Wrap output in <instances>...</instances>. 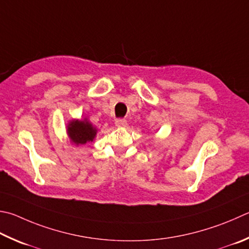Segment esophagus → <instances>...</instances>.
I'll use <instances>...</instances> for the list:
<instances>
[{"mask_svg":"<svg viewBox=\"0 0 249 249\" xmlns=\"http://www.w3.org/2000/svg\"><path fill=\"white\" fill-rule=\"evenodd\" d=\"M126 125H127V123H126V120H124V119H119L115 121L116 127H125Z\"/></svg>","mask_w":249,"mask_h":249,"instance_id":"34e87169","label":"esophagus"}]
</instances>
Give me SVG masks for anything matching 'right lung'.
<instances>
[{
	"instance_id": "add662e5",
	"label": "right lung",
	"mask_w": 249,
	"mask_h": 249,
	"mask_svg": "<svg viewBox=\"0 0 249 249\" xmlns=\"http://www.w3.org/2000/svg\"><path fill=\"white\" fill-rule=\"evenodd\" d=\"M67 136L71 143L79 146L87 142H94L97 137L98 128L90 123L87 117L85 119H73L66 126Z\"/></svg>"
}]
</instances>
